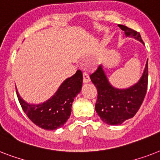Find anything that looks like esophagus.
Wrapping results in <instances>:
<instances>
[{"mask_svg": "<svg viewBox=\"0 0 160 160\" xmlns=\"http://www.w3.org/2000/svg\"><path fill=\"white\" fill-rule=\"evenodd\" d=\"M90 81V76L88 75L87 73H84L83 74V82L84 83H89Z\"/></svg>", "mask_w": 160, "mask_h": 160, "instance_id": "34e87169", "label": "esophagus"}]
</instances>
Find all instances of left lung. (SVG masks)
Returning <instances> with one entry per match:
<instances>
[{
  "label": "left lung",
  "instance_id": "left-lung-1",
  "mask_svg": "<svg viewBox=\"0 0 160 160\" xmlns=\"http://www.w3.org/2000/svg\"><path fill=\"white\" fill-rule=\"evenodd\" d=\"M119 27L125 36L134 37L144 44L140 34L125 26ZM90 80L97 89V101L95 110L105 124L118 125L135 115L144 101L148 87V60L140 80L126 89H117L108 80L102 65L90 75Z\"/></svg>",
  "mask_w": 160,
  "mask_h": 160
}]
</instances>
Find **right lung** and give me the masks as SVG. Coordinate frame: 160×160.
<instances>
[{"instance_id":"right-lung-1","label":"right lung","mask_w":160,"mask_h":160,"mask_svg":"<svg viewBox=\"0 0 160 160\" xmlns=\"http://www.w3.org/2000/svg\"><path fill=\"white\" fill-rule=\"evenodd\" d=\"M82 82V72L78 70L60 85L53 96L38 105L26 102L17 90L16 95L22 109L34 124L44 129L54 130L62 127L70 118L74 98L80 92Z\"/></svg>"}]
</instances>
